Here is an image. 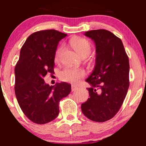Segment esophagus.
<instances>
[{
	"mask_svg": "<svg viewBox=\"0 0 146 146\" xmlns=\"http://www.w3.org/2000/svg\"><path fill=\"white\" fill-rule=\"evenodd\" d=\"M78 88V87H77L76 86H75V85H72L71 86V90L72 91H74V90H75Z\"/></svg>",
	"mask_w": 146,
	"mask_h": 146,
	"instance_id": "34e87169",
	"label": "esophagus"
}]
</instances>
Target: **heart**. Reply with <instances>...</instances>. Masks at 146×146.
<instances>
[{
    "label": "heart",
    "mask_w": 146,
    "mask_h": 146,
    "mask_svg": "<svg viewBox=\"0 0 146 146\" xmlns=\"http://www.w3.org/2000/svg\"><path fill=\"white\" fill-rule=\"evenodd\" d=\"M71 44L75 50L80 56L84 53H90L91 51V45L89 41L82 38H78L72 39ZM63 50V46H60L57 48L55 54V60L58 61L61 56ZM86 75V72L82 68H77L72 67H65L60 72V79L62 81L70 83H78Z\"/></svg>",
    "instance_id": "obj_1"
}]
</instances>
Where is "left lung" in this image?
Returning <instances> with one entry per match:
<instances>
[{"label": "left lung", "instance_id": "1", "mask_svg": "<svg viewBox=\"0 0 146 146\" xmlns=\"http://www.w3.org/2000/svg\"><path fill=\"white\" fill-rule=\"evenodd\" d=\"M96 46V60L93 73L86 81L90 98L82 104L87 118L104 122L117 113L123 104L130 84L129 59L120 38L108 30L86 31Z\"/></svg>", "mask_w": 146, "mask_h": 146}]
</instances>
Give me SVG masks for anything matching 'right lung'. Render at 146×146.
<instances>
[{
  "label": "right lung",
  "mask_w": 146,
  "mask_h": 146,
  "mask_svg": "<svg viewBox=\"0 0 146 146\" xmlns=\"http://www.w3.org/2000/svg\"><path fill=\"white\" fill-rule=\"evenodd\" d=\"M67 34L55 29L33 33L22 46L15 67V94L25 116L33 123L44 124L59 114L60 100L71 93L66 82L49 86L44 78L54 72L58 43Z\"/></svg>",
  "instance_id": "1"
}]
</instances>
